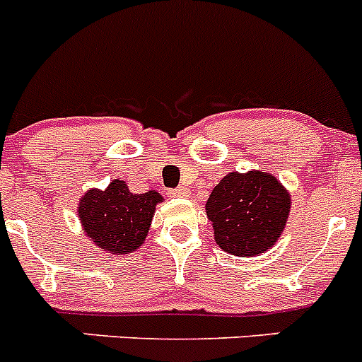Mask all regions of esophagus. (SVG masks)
<instances>
[{
	"mask_svg": "<svg viewBox=\"0 0 362 362\" xmlns=\"http://www.w3.org/2000/svg\"><path fill=\"white\" fill-rule=\"evenodd\" d=\"M168 194H170L172 197H187L188 190L185 187H179V188H174V190H170Z\"/></svg>",
	"mask_w": 362,
	"mask_h": 362,
	"instance_id": "1",
	"label": "esophagus"
}]
</instances>
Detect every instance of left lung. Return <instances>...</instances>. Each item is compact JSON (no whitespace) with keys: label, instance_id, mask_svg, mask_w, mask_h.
<instances>
[{"label":"left lung","instance_id":"8db88e82","mask_svg":"<svg viewBox=\"0 0 362 362\" xmlns=\"http://www.w3.org/2000/svg\"><path fill=\"white\" fill-rule=\"evenodd\" d=\"M290 194L268 172H230L213 188L206 213L216 245L227 254L254 257L282 235L290 215Z\"/></svg>","mask_w":362,"mask_h":362}]
</instances>
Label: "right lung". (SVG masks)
Masks as SVG:
<instances>
[{"mask_svg":"<svg viewBox=\"0 0 362 362\" xmlns=\"http://www.w3.org/2000/svg\"><path fill=\"white\" fill-rule=\"evenodd\" d=\"M163 197L156 190L132 194L126 181L113 179L106 190H88L78 204V216L95 247L115 256L144 245L154 209Z\"/></svg>","mask_w":362,"mask_h":362,"instance_id":"add662e5","label":"right lung"}]
</instances>
